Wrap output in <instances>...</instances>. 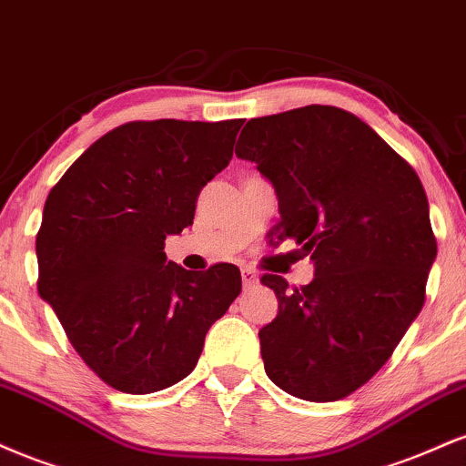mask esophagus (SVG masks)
I'll return each mask as SVG.
<instances>
[{
    "label": "esophagus",
    "instance_id": "esophagus-1",
    "mask_svg": "<svg viewBox=\"0 0 466 466\" xmlns=\"http://www.w3.org/2000/svg\"><path fill=\"white\" fill-rule=\"evenodd\" d=\"M242 283L244 288H253L257 283V272L250 270V268H242Z\"/></svg>",
    "mask_w": 466,
    "mask_h": 466
}]
</instances>
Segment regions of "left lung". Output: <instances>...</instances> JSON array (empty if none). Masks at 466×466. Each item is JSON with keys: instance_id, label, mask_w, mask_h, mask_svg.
I'll use <instances>...</instances> for the list:
<instances>
[{"instance_id": "8db88e82", "label": "left lung", "mask_w": 466, "mask_h": 466, "mask_svg": "<svg viewBox=\"0 0 466 466\" xmlns=\"http://www.w3.org/2000/svg\"><path fill=\"white\" fill-rule=\"evenodd\" d=\"M235 155L275 187L270 242L297 239L314 264L303 288L261 277L279 299L277 319L259 329L266 375L305 401L351 395L425 303L436 239L423 185L369 124L336 106L250 119Z\"/></svg>"}]
</instances>
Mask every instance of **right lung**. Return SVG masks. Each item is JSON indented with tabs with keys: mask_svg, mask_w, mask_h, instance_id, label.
<instances>
[{
	"mask_svg": "<svg viewBox=\"0 0 466 466\" xmlns=\"http://www.w3.org/2000/svg\"><path fill=\"white\" fill-rule=\"evenodd\" d=\"M244 119L130 122L76 158L36 235L38 294L85 364L130 395L196 369L209 327L242 292L238 266L191 272L166 238L194 222L200 189L228 166Z\"/></svg>",
	"mask_w": 466,
	"mask_h": 466,
	"instance_id": "1",
	"label": "right lung"
}]
</instances>
